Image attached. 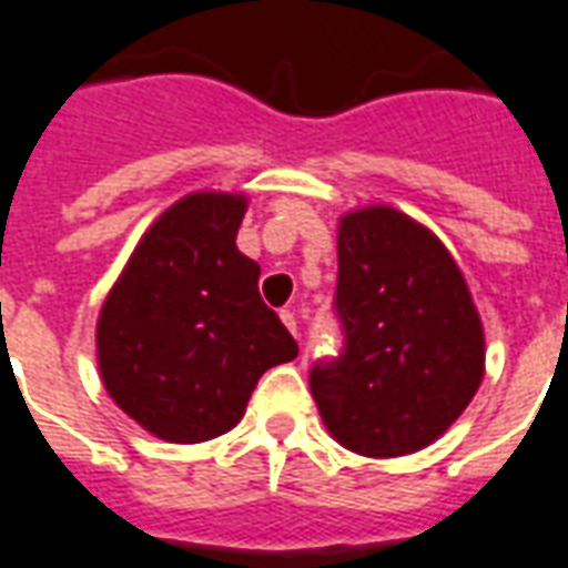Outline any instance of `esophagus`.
Returning <instances> with one entry per match:
<instances>
[{
	"label": "esophagus",
	"mask_w": 568,
	"mask_h": 568,
	"mask_svg": "<svg viewBox=\"0 0 568 568\" xmlns=\"http://www.w3.org/2000/svg\"><path fill=\"white\" fill-rule=\"evenodd\" d=\"M281 321L287 324V329H291L293 336H300V324H296V315H293L291 308H284V312H281Z\"/></svg>",
	"instance_id": "obj_1"
}]
</instances>
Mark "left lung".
<instances>
[{
	"label": "left lung",
	"instance_id": "left-lung-1",
	"mask_svg": "<svg viewBox=\"0 0 568 568\" xmlns=\"http://www.w3.org/2000/svg\"><path fill=\"white\" fill-rule=\"evenodd\" d=\"M342 352L308 385L327 432L373 458L416 453L484 379V327L440 241L394 207L342 216L333 293Z\"/></svg>",
	"mask_w": 568,
	"mask_h": 568
}]
</instances>
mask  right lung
Here are the masks:
<instances>
[{
	"label": "right lung",
	"mask_w": 568,
	"mask_h": 568,
	"mask_svg": "<svg viewBox=\"0 0 568 568\" xmlns=\"http://www.w3.org/2000/svg\"><path fill=\"white\" fill-rule=\"evenodd\" d=\"M244 195L195 192L164 211L124 265L98 321L115 404L171 444L235 428L268 367L300 355L235 247Z\"/></svg>",
	"instance_id": "1"
}]
</instances>
